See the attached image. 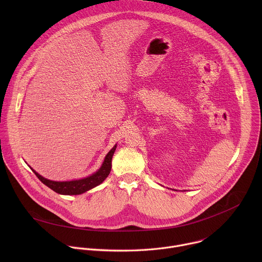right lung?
I'll list each match as a JSON object with an SVG mask.
<instances>
[{
	"label": "right lung",
	"instance_id": "right-lung-1",
	"mask_svg": "<svg viewBox=\"0 0 262 262\" xmlns=\"http://www.w3.org/2000/svg\"><path fill=\"white\" fill-rule=\"evenodd\" d=\"M116 150V145L111 149L108 154L105 156L104 161L101 165V167L92 175L82 178V179H77V180H70V181H54L45 178L40 174L37 173L35 170L32 169V171L35 173V175L39 178V180L45 183L47 186H49L50 189L55 191L58 194L61 195H80L83 194L98 184H100L110 174L111 169H112V158H113V155Z\"/></svg>",
	"mask_w": 262,
	"mask_h": 262
}]
</instances>
